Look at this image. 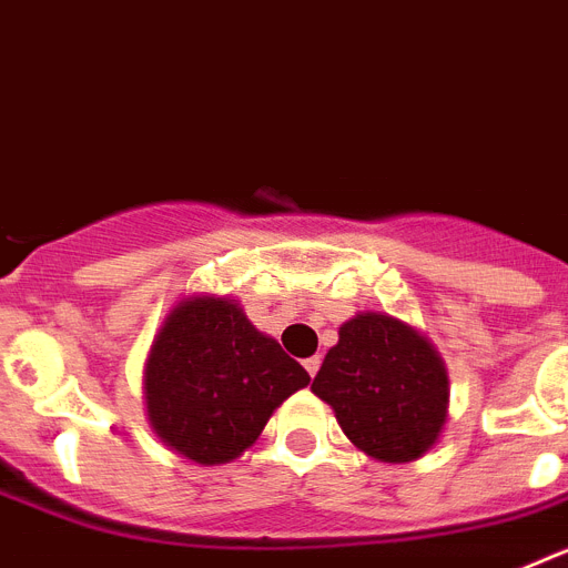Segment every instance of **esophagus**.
<instances>
[{
    "label": "esophagus",
    "mask_w": 568,
    "mask_h": 568,
    "mask_svg": "<svg viewBox=\"0 0 568 568\" xmlns=\"http://www.w3.org/2000/svg\"><path fill=\"white\" fill-rule=\"evenodd\" d=\"M318 366H321L318 355H313V358L304 361V369H307V373H310V378H315V373H318Z\"/></svg>",
    "instance_id": "esophagus-1"
}]
</instances>
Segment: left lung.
Segmentation results:
<instances>
[{
  "instance_id": "8db88e82",
  "label": "left lung",
  "mask_w": 568,
  "mask_h": 568,
  "mask_svg": "<svg viewBox=\"0 0 568 568\" xmlns=\"http://www.w3.org/2000/svg\"><path fill=\"white\" fill-rule=\"evenodd\" d=\"M446 369L429 341L381 313L355 315L338 329L313 381L361 453L384 464L415 460L446 420Z\"/></svg>"
}]
</instances>
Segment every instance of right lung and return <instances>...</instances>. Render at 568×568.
I'll use <instances>...</instances> for the list:
<instances>
[{
    "mask_svg": "<svg viewBox=\"0 0 568 568\" xmlns=\"http://www.w3.org/2000/svg\"><path fill=\"white\" fill-rule=\"evenodd\" d=\"M310 384L307 369L227 298L182 301L144 373L150 424L184 458L213 466L255 444L275 406Z\"/></svg>",
    "mask_w": 568,
    "mask_h": 568,
    "instance_id": "1",
    "label": "right lung"
}]
</instances>
